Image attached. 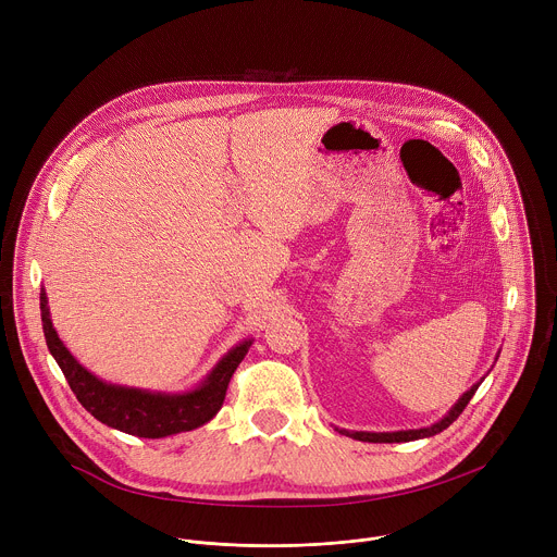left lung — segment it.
I'll list each match as a JSON object with an SVG mask.
<instances>
[{
  "label": "left lung",
  "mask_w": 557,
  "mask_h": 557,
  "mask_svg": "<svg viewBox=\"0 0 557 557\" xmlns=\"http://www.w3.org/2000/svg\"><path fill=\"white\" fill-rule=\"evenodd\" d=\"M483 379H485V376H483ZM483 379H481L479 383H473V385L460 396V399L451 406V410H449L441 421H436V423L430 425V428H421V430H401V432H350V430H339V428H337V430H339L342 434L355 438V441H368V443H408V441H419V438L434 436V434L447 430V428L460 417V412L467 408V404L471 401L473 392L479 389V385L483 383Z\"/></svg>",
  "instance_id": "obj_1"
}]
</instances>
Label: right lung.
<instances>
[{"instance_id": "obj_1", "label": "right lung", "mask_w": 557, "mask_h": 557, "mask_svg": "<svg viewBox=\"0 0 557 557\" xmlns=\"http://www.w3.org/2000/svg\"><path fill=\"white\" fill-rule=\"evenodd\" d=\"M39 299L48 350L59 363L67 385L76 394L78 404L108 428L140 438H165L209 423L222 408L235 368L240 366L253 344V339L235 344L196 387L185 392H153L108 383L78 363L74 355L63 346L52 326L44 288Z\"/></svg>"}]
</instances>
